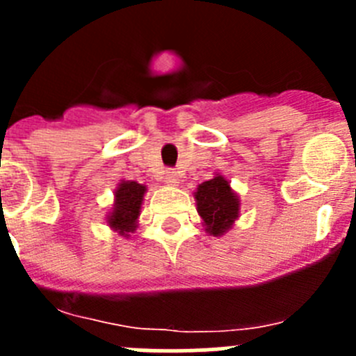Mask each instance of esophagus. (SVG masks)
Returning <instances> with one entry per match:
<instances>
[{
  "mask_svg": "<svg viewBox=\"0 0 356 356\" xmlns=\"http://www.w3.org/2000/svg\"><path fill=\"white\" fill-rule=\"evenodd\" d=\"M163 181L169 185H176L178 184V172L175 169H168V171L163 172Z\"/></svg>",
  "mask_w": 356,
  "mask_h": 356,
  "instance_id": "34e87169",
  "label": "esophagus"
}]
</instances>
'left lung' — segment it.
Wrapping results in <instances>:
<instances>
[{"instance_id": "left-lung-1", "label": "left lung", "mask_w": 356, "mask_h": 356, "mask_svg": "<svg viewBox=\"0 0 356 356\" xmlns=\"http://www.w3.org/2000/svg\"><path fill=\"white\" fill-rule=\"evenodd\" d=\"M197 212L212 235L225 234L238 216V200L222 176L203 181L196 193Z\"/></svg>"}]
</instances>
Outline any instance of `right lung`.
<instances>
[{
    "label": "right lung",
    "instance_id": "obj_1",
    "mask_svg": "<svg viewBox=\"0 0 356 356\" xmlns=\"http://www.w3.org/2000/svg\"><path fill=\"white\" fill-rule=\"evenodd\" d=\"M146 187L135 181H122L115 191V205L114 212L108 217L112 228L119 229L122 235L135 229V221L139 217L143 196Z\"/></svg>",
    "mask_w": 356,
    "mask_h": 356
}]
</instances>
